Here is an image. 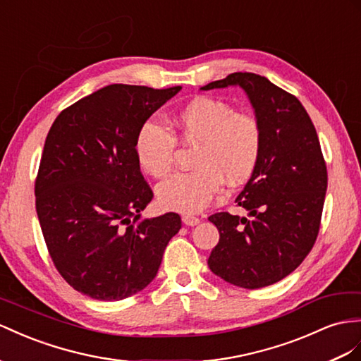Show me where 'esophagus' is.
Listing matches in <instances>:
<instances>
[{
	"label": "esophagus",
	"mask_w": 361,
	"mask_h": 361,
	"mask_svg": "<svg viewBox=\"0 0 361 361\" xmlns=\"http://www.w3.org/2000/svg\"><path fill=\"white\" fill-rule=\"evenodd\" d=\"M183 223L186 226H197L200 223V218L192 216V215H183Z\"/></svg>",
	"instance_id": "34e87169"
}]
</instances>
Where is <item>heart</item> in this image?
<instances>
[{
	"label": "heart",
	"instance_id": "b5f03b06",
	"mask_svg": "<svg viewBox=\"0 0 361 361\" xmlns=\"http://www.w3.org/2000/svg\"><path fill=\"white\" fill-rule=\"evenodd\" d=\"M168 128L147 120L135 140L142 168L164 177L173 169L175 151L181 145H195L192 166L195 169L175 173L163 181L157 198L169 210L197 214L204 209L223 186L241 184L255 172L262 149V129L257 118L235 113L227 102L201 96L172 114Z\"/></svg>",
	"mask_w": 361,
	"mask_h": 361
}]
</instances>
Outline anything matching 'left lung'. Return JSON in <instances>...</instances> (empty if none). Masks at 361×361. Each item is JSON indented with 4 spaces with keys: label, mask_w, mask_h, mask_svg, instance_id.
Segmentation results:
<instances>
[{
    "label": "left lung",
    "mask_w": 361,
    "mask_h": 361,
    "mask_svg": "<svg viewBox=\"0 0 361 361\" xmlns=\"http://www.w3.org/2000/svg\"><path fill=\"white\" fill-rule=\"evenodd\" d=\"M228 85H239L250 97L262 149L236 198L250 218L228 212L209 216L219 241L207 264L226 282L256 290L293 273L316 244L328 171L316 128L298 97L255 73H232L201 90Z\"/></svg>",
    "instance_id": "left-lung-1"
}]
</instances>
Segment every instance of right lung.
I'll list each match as a JSON object with an SVG mask.
<instances>
[{
  "label": "right lung",
  "mask_w": 361,
  "mask_h": 361,
  "mask_svg": "<svg viewBox=\"0 0 361 361\" xmlns=\"http://www.w3.org/2000/svg\"><path fill=\"white\" fill-rule=\"evenodd\" d=\"M181 87L113 84L62 109L45 138L35 180L49 255L76 291L122 300L157 276L178 214L140 219L154 192L140 172V128Z\"/></svg>",
  "instance_id": "obj_1"
}]
</instances>
